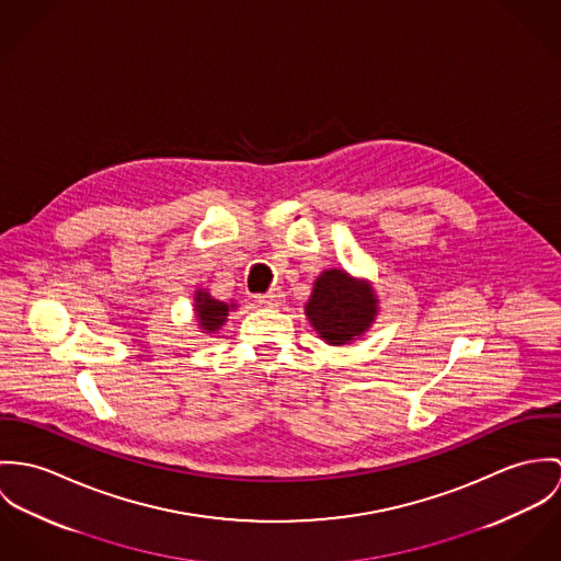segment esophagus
Masks as SVG:
<instances>
[{
    "instance_id": "obj_1",
    "label": "esophagus",
    "mask_w": 561,
    "mask_h": 561,
    "mask_svg": "<svg viewBox=\"0 0 561 561\" xmlns=\"http://www.w3.org/2000/svg\"><path fill=\"white\" fill-rule=\"evenodd\" d=\"M282 301H284V295L279 290H268L266 295L257 297V304L264 308H279Z\"/></svg>"
}]
</instances>
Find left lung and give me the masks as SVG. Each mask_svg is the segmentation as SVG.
<instances>
[{
    "mask_svg": "<svg viewBox=\"0 0 561 561\" xmlns=\"http://www.w3.org/2000/svg\"><path fill=\"white\" fill-rule=\"evenodd\" d=\"M306 316L313 331L329 346L362 340L378 316L373 282L353 277L344 268L322 271L311 288Z\"/></svg>",
    "mask_w": 561,
    "mask_h": 561,
    "instance_id": "1",
    "label": "left lung"
}]
</instances>
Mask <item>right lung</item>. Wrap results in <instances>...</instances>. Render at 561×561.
<instances>
[{
	"label": "right lung",
	"instance_id": "add662e5",
	"mask_svg": "<svg viewBox=\"0 0 561 561\" xmlns=\"http://www.w3.org/2000/svg\"><path fill=\"white\" fill-rule=\"evenodd\" d=\"M237 308H239L237 301H230V304L219 301L210 297L206 288H197L193 295V316L202 333H217L226 324L228 313Z\"/></svg>",
	"mask_w": 561,
	"mask_h": 561
}]
</instances>
